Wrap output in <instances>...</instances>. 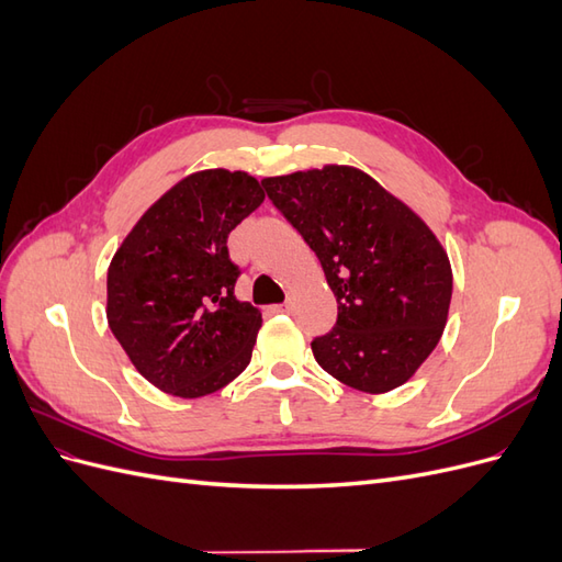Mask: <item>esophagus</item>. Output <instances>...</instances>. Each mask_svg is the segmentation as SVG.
<instances>
[{"instance_id":"1","label":"esophagus","mask_w":562,"mask_h":562,"mask_svg":"<svg viewBox=\"0 0 562 562\" xmlns=\"http://www.w3.org/2000/svg\"><path fill=\"white\" fill-rule=\"evenodd\" d=\"M274 312H279V314H283V312H291V302H283V304H277V307H274Z\"/></svg>"}]
</instances>
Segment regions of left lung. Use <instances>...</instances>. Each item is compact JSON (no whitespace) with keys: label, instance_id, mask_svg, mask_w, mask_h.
<instances>
[{"label":"left lung","instance_id":"left-lung-1","mask_svg":"<svg viewBox=\"0 0 562 562\" xmlns=\"http://www.w3.org/2000/svg\"><path fill=\"white\" fill-rule=\"evenodd\" d=\"M262 187L337 297L333 330L312 339L318 366L368 394L411 380L443 335L452 297L450 260L434 232L351 166L265 178Z\"/></svg>","mask_w":562,"mask_h":562}]
</instances>
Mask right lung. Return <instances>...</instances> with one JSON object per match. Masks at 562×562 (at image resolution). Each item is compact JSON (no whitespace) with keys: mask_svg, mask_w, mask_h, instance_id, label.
<instances>
[{"mask_svg":"<svg viewBox=\"0 0 562 562\" xmlns=\"http://www.w3.org/2000/svg\"><path fill=\"white\" fill-rule=\"evenodd\" d=\"M265 201L241 171H201L171 187L131 229L108 269V323L157 389L199 398L250 363L262 314L234 295L227 236Z\"/></svg>","mask_w":562,"mask_h":562,"instance_id":"right-lung-1","label":"right lung"}]
</instances>
